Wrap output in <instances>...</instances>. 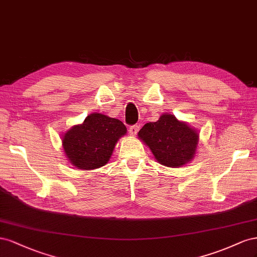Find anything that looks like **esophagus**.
<instances>
[{
	"label": "esophagus",
	"instance_id": "esophagus-1",
	"mask_svg": "<svg viewBox=\"0 0 257 257\" xmlns=\"http://www.w3.org/2000/svg\"><path fill=\"white\" fill-rule=\"evenodd\" d=\"M138 131H139V126H137V124H135V126L129 127V134L131 136H136L138 134Z\"/></svg>",
	"mask_w": 257,
	"mask_h": 257
}]
</instances>
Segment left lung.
I'll return each instance as SVG.
<instances>
[{
	"label": "left lung",
	"instance_id": "8db88e82",
	"mask_svg": "<svg viewBox=\"0 0 257 257\" xmlns=\"http://www.w3.org/2000/svg\"><path fill=\"white\" fill-rule=\"evenodd\" d=\"M138 137L151 150L157 163L169 168L189 164L199 142L197 129L169 113L160 115L155 122L145 123Z\"/></svg>",
	"mask_w": 257,
	"mask_h": 257
}]
</instances>
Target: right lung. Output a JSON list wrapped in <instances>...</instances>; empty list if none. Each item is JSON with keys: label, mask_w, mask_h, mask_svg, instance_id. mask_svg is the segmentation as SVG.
Masks as SVG:
<instances>
[{"label": "right lung", "mask_w": 257, "mask_h": 257, "mask_svg": "<svg viewBox=\"0 0 257 257\" xmlns=\"http://www.w3.org/2000/svg\"><path fill=\"white\" fill-rule=\"evenodd\" d=\"M126 134L120 120L92 113L62 136L63 151L76 169L94 170L108 163L117 141Z\"/></svg>", "instance_id": "right-lung-1"}]
</instances>
